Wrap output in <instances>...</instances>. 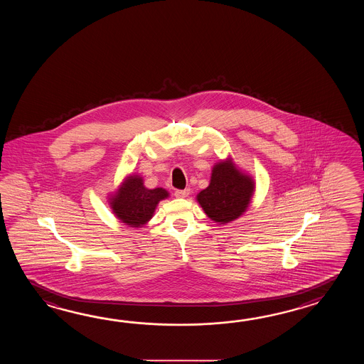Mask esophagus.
Masks as SVG:
<instances>
[{"label":"esophagus","instance_id":"esophagus-1","mask_svg":"<svg viewBox=\"0 0 364 364\" xmlns=\"http://www.w3.org/2000/svg\"><path fill=\"white\" fill-rule=\"evenodd\" d=\"M188 193H190L188 188H186V190H176L174 191L176 198H186V196H188Z\"/></svg>","mask_w":364,"mask_h":364}]
</instances>
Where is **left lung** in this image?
I'll list each match as a JSON object with an SVG mask.
<instances>
[{
    "label": "left lung",
    "instance_id": "8db88e82",
    "mask_svg": "<svg viewBox=\"0 0 364 364\" xmlns=\"http://www.w3.org/2000/svg\"><path fill=\"white\" fill-rule=\"evenodd\" d=\"M254 188V181L228 160L215 165L210 183L198 193L196 199L209 218L226 224L247 209Z\"/></svg>",
    "mask_w": 364,
    "mask_h": 364
}]
</instances>
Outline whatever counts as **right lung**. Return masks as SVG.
Listing matches in <instances>:
<instances>
[{
  "label": "right lung",
  "instance_id": "obj_1",
  "mask_svg": "<svg viewBox=\"0 0 364 364\" xmlns=\"http://www.w3.org/2000/svg\"><path fill=\"white\" fill-rule=\"evenodd\" d=\"M164 188L149 190L143 186V179L132 176L124 181L116 195L110 199V205L116 216L130 226H140L154 216L159 201L168 198Z\"/></svg>",
  "mask_w": 364,
  "mask_h": 364
}]
</instances>
